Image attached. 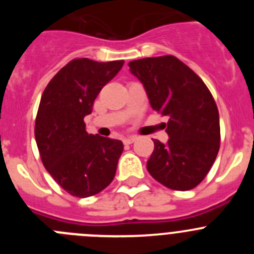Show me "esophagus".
Instances as JSON below:
<instances>
[{"instance_id":"1","label":"esophagus","mask_w":254,"mask_h":254,"mask_svg":"<svg viewBox=\"0 0 254 254\" xmlns=\"http://www.w3.org/2000/svg\"><path fill=\"white\" fill-rule=\"evenodd\" d=\"M136 136H129V137H126L125 140H123V143L125 145H131V143H133L134 141H136Z\"/></svg>"}]
</instances>
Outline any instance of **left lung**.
Wrapping results in <instances>:
<instances>
[{
    "label": "left lung",
    "instance_id": "1",
    "mask_svg": "<svg viewBox=\"0 0 254 254\" xmlns=\"http://www.w3.org/2000/svg\"><path fill=\"white\" fill-rule=\"evenodd\" d=\"M151 108L169 117L167 143L154 140L147 170L165 187L188 190L207 176L220 149L216 103L205 82L174 56L131 61Z\"/></svg>",
    "mask_w": 254,
    "mask_h": 254
}]
</instances>
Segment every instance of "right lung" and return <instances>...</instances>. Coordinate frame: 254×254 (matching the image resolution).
Masks as SVG:
<instances>
[{
  "label": "right lung",
  "mask_w": 254,
  "mask_h": 254,
  "mask_svg": "<svg viewBox=\"0 0 254 254\" xmlns=\"http://www.w3.org/2000/svg\"><path fill=\"white\" fill-rule=\"evenodd\" d=\"M125 61L76 58L47 85L35 120V141L47 172L66 192L90 197L111 185L123 151L120 140L86 132L84 118Z\"/></svg>",
  "instance_id": "right-lung-1"
}]
</instances>
